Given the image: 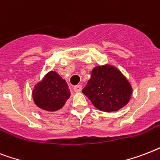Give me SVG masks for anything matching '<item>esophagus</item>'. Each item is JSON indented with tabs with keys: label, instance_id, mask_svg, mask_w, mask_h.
<instances>
[{
	"label": "esophagus",
	"instance_id": "obj_1",
	"mask_svg": "<svg viewBox=\"0 0 160 160\" xmlns=\"http://www.w3.org/2000/svg\"><path fill=\"white\" fill-rule=\"evenodd\" d=\"M82 85H77V86H75L73 88V90H74V92H78L82 91Z\"/></svg>",
	"mask_w": 160,
	"mask_h": 160
}]
</instances>
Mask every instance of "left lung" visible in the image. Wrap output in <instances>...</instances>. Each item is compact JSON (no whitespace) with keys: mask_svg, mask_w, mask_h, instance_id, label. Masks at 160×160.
Wrapping results in <instances>:
<instances>
[{"mask_svg":"<svg viewBox=\"0 0 160 160\" xmlns=\"http://www.w3.org/2000/svg\"><path fill=\"white\" fill-rule=\"evenodd\" d=\"M132 92L127 78L119 70L110 65L94 68L91 78L82 89L94 107L108 112L124 107L129 102Z\"/></svg>","mask_w":160,"mask_h":160,"instance_id":"1","label":"left lung"}]
</instances>
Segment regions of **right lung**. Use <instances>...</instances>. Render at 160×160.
<instances>
[{
	"label": "right lung",
	"mask_w": 160,
	"mask_h": 160,
	"mask_svg": "<svg viewBox=\"0 0 160 160\" xmlns=\"http://www.w3.org/2000/svg\"><path fill=\"white\" fill-rule=\"evenodd\" d=\"M68 83L56 72H49L32 91L34 102L46 112L61 109L70 97Z\"/></svg>",
	"instance_id": "add662e5"
}]
</instances>
